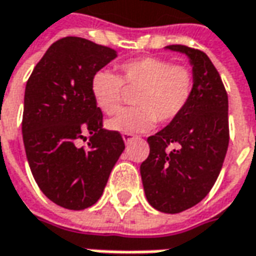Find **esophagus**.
I'll return each mask as SVG.
<instances>
[{"instance_id":"1","label":"esophagus","mask_w":256,"mask_h":256,"mask_svg":"<svg viewBox=\"0 0 256 256\" xmlns=\"http://www.w3.org/2000/svg\"><path fill=\"white\" fill-rule=\"evenodd\" d=\"M134 138H135V136H134L132 134H124V135H122V140H124L125 144H130Z\"/></svg>"}]
</instances>
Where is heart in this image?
<instances>
[{"instance_id":"b5f03b06","label":"heart","mask_w":256,"mask_h":256,"mask_svg":"<svg viewBox=\"0 0 256 256\" xmlns=\"http://www.w3.org/2000/svg\"><path fill=\"white\" fill-rule=\"evenodd\" d=\"M120 76L108 70L97 72L92 78L96 104L108 116L116 114L122 102V84L140 87L135 106L107 121V128L122 134L149 131L156 124L172 122L190 101L194 77L183 64H172L162 58H140L120 64Z\"/></svg>"}]
</instances>
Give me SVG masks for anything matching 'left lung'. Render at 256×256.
Wrapping results in <instances>:
<instances>
[{
    "instance_id": "8db88e82",
    "label": "left lung",
    "mask_w": 256,
    "mask_h": 256,
    "mask_svg": "<svg viewBox=\"0 0 256 256\" xmlns=\"http://www.w3.org/2000/svg\"><path fill=\"white\" fill-rule=\"evenodd\" d=\"M166 49L188 56L194 87L183 112L148 138L140 178L149 204L176 214L200 203L220 174L230 140L228 96L206 53L184 44ZM169 144L175 148L168 151Z\"/></svg>"
}]
</instances>
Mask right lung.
I'll use <instances>...</instances> for the list:
<instances>
[{"mask_svg": "<svg viewBox=\"0 0 256 256\" xmlns=\"http://www.w3.org/2000/svg\"><path fill=\"white\" fill-rule=\"evenodd\" d=\"M116 58L111 48L68 36L46 50L26 83L22 138L29 168L44 196L68 210L98 202L125 149L120 132L102 128L90 87L92 76ZM84 132L90 138L78 148Z\"/></svg>", "mask_w": 256, "mask_h": 256, "instance_id": "add662e5", "label": "right lung"}]
</instances>
